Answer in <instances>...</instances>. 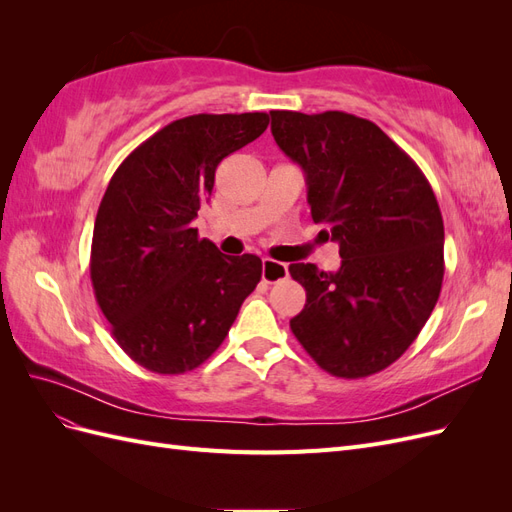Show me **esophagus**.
<instances>
[{
	"instance_id": "1",
	"label": "esophagus",
	"mask_w": 512,
	"mask_h": 512,
	"mask_svg": "<svg viewBox=\"0 0 512 512\" xmlns=\"http://www.w3.org/2000/svg\"><path fill=\"white\" fill-rule=\"evenodd\" d=\"M284 277H288V267L284 265V262H277L271 258L262 260V280H265L267 284L280 282V280H284Z\"/></svg>"
}]
</instances>
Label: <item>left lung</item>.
I'll return each instance as SVG.
<instances>
[{"label":"left lung","mask_w":512,"mask_h":512,"mask_svg":"<svg viewBox=\"0 0 512 512\" xmlns=\"http://www.w3.org/2000/svg\"><path fill=\"white\" fill-rule=\"evenodd\" d=\"M271 132L307 183L312 220L339 243L342 267L290 265L307 294L290 329L337 378L395 363L438 303L444 222L423 170L374 121L271 111Z\"/></svg>","instance_id":"left-lung-1"}]
</instances>
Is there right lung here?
Listing matches in <instances>:
<instances>
[{
	"mask_svg": "<svg viewBox=\"0 0 512 512\" xmlns=\"http://www.w3.org/2000/svg\"><path fill=\"white\" fill-rule=\"evenodd\" d=\"M267 113L190 115L119 164L100 203L89 273L113 337L153 374L192 371L220 348L262 275L254 254L224 256L192 220L218 164L267 130Z\"/></svg>",
	"mask_w": 512,
	"mask_h": 512,
	"instance_id": "right-lung-1",
	"label": "right lung"
}]
</instances>
